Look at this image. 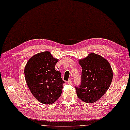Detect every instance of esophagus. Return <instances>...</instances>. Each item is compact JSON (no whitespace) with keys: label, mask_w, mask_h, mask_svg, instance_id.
<instances>
[{"label":"esophagus","mask_w":130,"mask_h":130,"mask_svg":"<svg viewBox=\"0 0 130 130\" xmlns=\"http://www.w3.org/2000/svg\"><path fill=\"white\" fill-rule=\"evenodd\" d=\"M67 83H68V84H69V85H71V84H72V80H68V81L67 82Z\"/></svg>","instance_id":"obj_1"}]
</instances>
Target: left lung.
Returning <instances> with one entry per match:
<instances>
[{"mask_svg":"<svg viewBox=\"0 0 130 130\" xmlns=\"http://www.w3.org/2000/svg\"><path fill=\"white\" fill-rule=\"evenodd\" d=\"M82 67L81 84L75 87L78 98L87 103H93L102 97L109 88L113 76L111 66L101 56L90 53L79 60Z\"/></svg>","mask_w":130,"mask_h":130,"instance_id":"8db88e82","label":"left lung"}]
</instances>
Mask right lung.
I'll return each mask as SVG.
<instances>
[{
  "instance_id": "right-lung-1",
  "label": "right lung",
  "mask_w": 130,
  "mask_h": 130,
  "mask_svg": "<svg viewBox=\"0 0 130 130\" xmlns=\"http://www.w3.org/2000/svg\"><path fill=\"white\" fill-rule=\"evenodd\" d=\"M58 59L50 52L44 51L33 56L24 68L27 86L34 97L44 104H51L62 93L63 84L61 73L55 69Z\"/></svg>"
}]
</instances>
